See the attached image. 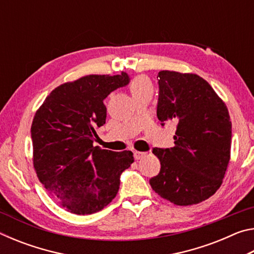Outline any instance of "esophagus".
<instances>
[{
	"mask_svg": "<svg viewBox=\"0 0 254 254\" xmlns=\"http://www.w3.org/2000/svg\"><path fill=\"white\" fill-rule=\"evenodd\" d=\"M145 152H140V151H134V158L135 160H140V159H142L143 157H145Z\"/></svg>",
	"mask_w": 254,
	"mask_h": 254,
	"instance_id": "1",
	"label": "esophagus"
}]
</instances>
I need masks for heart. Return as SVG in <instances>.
<instances>
[{
	"instance_id": "obj_1",
	"label": "heart",
	"mask_w": 254,
	"mask_h": 254,
	"mask_svg": "<svg viewBox=\"0 0 254 254\" xmlns=\"http://www.w3.org/2000/svg\"><path fill=\"white\" fill-rule=\"evenodd\" d=\"M130 89L132 95L135 96L144 91H152V84L145 76H137L132 80Z\"/></svg>"
}]
</instances>
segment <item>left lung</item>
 Masks as SVG:
<instances>
[{"label": "left lung", "mask_w": 254, "mask_h": 254, "mask_svg": "<svg viewBox=\"0 0 254 254\" xmlns=\"http://www.w3.org/2000/svg\"><path fill=\"white\" fill-rule=\"evenodd\" d=\"M157 78V117L161 122H177V130L175 147L153 149L161 168L150 185L175 205L198 204L221 187L229 166V111L212 86L198 75L161 70Z\"/></svg>", "instance_id": "obj_1"}]
</instances>
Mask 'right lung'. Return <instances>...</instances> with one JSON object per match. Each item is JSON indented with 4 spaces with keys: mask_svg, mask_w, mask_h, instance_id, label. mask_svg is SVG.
I'll return each mask as SVG.
<instances>
[{
    "mask_svg": "<svg viewBox=\"0 0 254 254\" xmlns=\"http://www.w3.org/2000/svg\"><path fill=\"white\" fill-rule=\"evenodd\" d=\"M121 75H87L59 85L46 97L31 126L33 167L49 194L68 212L88 215L106 207L120 176L134 161L131 151L93 147L105 124V98L126 86Z\"/></svg>",
    "mask_w": 254,
    "mask_h": 254,
    "instance_id": "add662e5",
    "label": "right lung"
}]
</instances>
